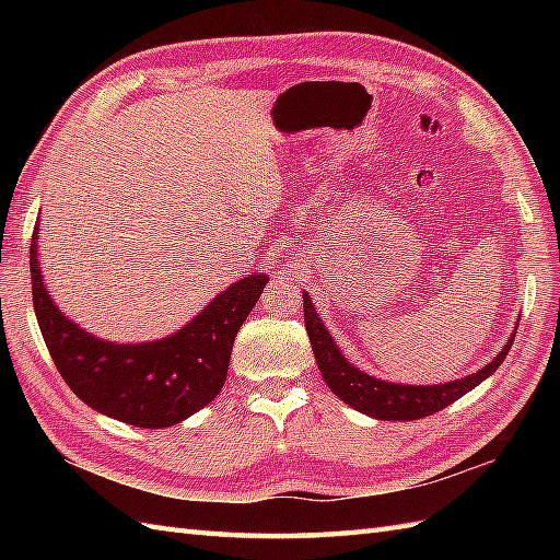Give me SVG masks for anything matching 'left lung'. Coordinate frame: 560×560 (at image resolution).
Masks as SVG:
<instances>
[{
  "mask_svg": "<svg viewBox=\"0 0 560 560\" xmlns=\"http://www.w3.org/2000/svg\"><path fill=\"white\" fill-rule=\"evenodd\" d=\"M303 313H305V329H307V337H311L315 361H317L319 373L325 377L327 387L355 411L373 416V419H380V421H416V419H423V416H431L440 409L450 407L452 401H457L459 397L467 395L469 389L481 385L486 377L493 375L498 371V365L505 361V355L515 341V335H510L503 351L498 353L489 365H483L479 373L455 380V383L395 385L359 371V368L343 359V353L339 351L335 339H331L329 331L325 329L323 319L317 317L315 305L307 293H303Z\"/></svg>",
  "mask_w": 560,
  "mask_h": 560,
  "instance_id": "left-lung-1",
  "label": "left lung"
}]
</instances>
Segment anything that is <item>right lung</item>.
<instances>
[{
    "label": "right lung",
    "instance_id": "right-lung-1",
    "mask_svg": "<svg viewBox=\"0 0 560 560\" xmlns=\"http://www.w3.org/2000/svg\"><path fill=\"white\" fill-rule=\"evenodd\" d=\"M267 281L265 273H249L231 283L171 337L113 343L57 311L38 265V225L31 237L33 307L59 375L91 409L137 428L175 425L219 395L237 329Z\"/></svg>",
    "mask_w": 560,
    "mask_h": 560
}]
</instances>
